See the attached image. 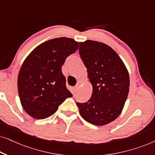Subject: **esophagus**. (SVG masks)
Returning <instances> with one entry per match:
<instances>
[{"instance_id":"obj_1","label":"esophagus","mask_w":155,"mask_h":155,"mask_svg":"<svg viewBox=\"0 0 155 155\" xmlns=\"http://www.w3.org/2000/svg\"><path fill=\"white\" fill-rule=\"evenodd\" d=\"M79 87H80L79 84H78L77 85H76V86L75 87H74V91H75V92H76V91H78V89H79Z\"/></svg>"}]
</instances>
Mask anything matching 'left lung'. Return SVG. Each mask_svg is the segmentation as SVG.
<instances>
[{
	"label": "left lung",
	"mask_w": 155,
	"mask_h": 155,
	"mask_svg": "<svg viewBox=\"0 0 155 155\" xmlns=\"http://www.w3.org/2000/svg\"><path fill=\"white\" fill-rule=\"evenodd\" d=\"M79 53L93 88L87 102H77L80 115L96 126L109 124L120 115L127 99L128 70L115 51L101 42H80Z\"/></svg>",
	"instance_id": "8db88e82"
}]
</instances>
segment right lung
I'll return each instance as SVG.
<instances>
[{
    "label": "right lung",
    "mask_w": 155,
    "mask_h": 155,
    "mask_svg": "<svg viewBox=\"0 0 155 155\" xmlns=\"http://www.w3.org/2000/svg\"><path fill=\"white\" fill-rule=\"evenodd\" d=\"M78 47V42L71 38H56L37 46L23 62L18 78V94L22 108L31 117H49L66 98L73 97L61 67Z\"/></svg>",
    "instance_id": "right-lung-1"
}]
</instances>
